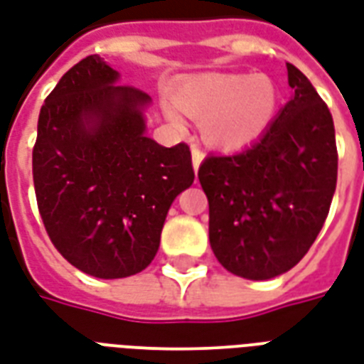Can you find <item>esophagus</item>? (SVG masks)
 Returning a JSON list of instances; mask_svg holds the SVG:
<instances>
[{"instance_id":"34e87169","label":"esophagus","mask_w":364,"mask_h":364,"mask_svg":"<svg viewBox=\"0 0 364 364\" xmlns=\"http://www.w3.org/2000/svg\"><path fill=\"white\" fill-rule=\"evenodd\" d=\"M191 154H193V168H195V171L198 169V166L203 164L204 160V150L196 142H193V146H191Z\"/></svg>"}]
</instances>
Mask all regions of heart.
<instances>
[{"label":"heart","mask_w":364,"mask_h":364,"mask_svg":"<svg viewBox=\"0 0 364 364\" xmlns=\"http://www.w3.org/2000/svg\"><path fill=\"white\" fill-rule=\"evenodd\" d=\"M179 106L206 121V139L218 146H241L264 133L276 115L278 92L268 77L204 75L185 82L177 92ZM169 117L179 109L168 106Z\"/></svg>","instance_id":"obj_1"}]
</instances>
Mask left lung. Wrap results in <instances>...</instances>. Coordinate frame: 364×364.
I'll list each match as a JSON object with an SVG mask.
<instances>
[{
  "mask_svg": "<svg viewBox=\"0 0 364 364\" xmlns=\"http://www.w3.org/2000/svg\"><path fill=\"white\" fill-rule=\"evenodd\" d=\"M287 80L291 100L255 144L210 154L198 168L210 247L225 270L247 279L276 278L305 257L338 181L332 114L291 63Z\"/></svg>",
  "mask_w": 364,
  "mask_h": 364,
  "instance_id": "obj_1",
  "label": "left lung"
}]
</instances>
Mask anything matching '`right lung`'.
I'll return each mask as SVG.
<instances>
[{"mask_svg":"<svg viewBox=\"0 0 364 364\" xmlns=\"http://www.w3.org/2000/svg\"><path fill=\"white\" fill-rule=\"evenodd\" d=\"M119 73L88 55L40 109L32 148L38 212L53 247L94 278L139 274L154 260L168 210L193 185L189 144L144 134L150 96L114 85Z\"/></svg>","mask_w":364,"mask_h":364,"instance_id":"add662e5","label":"right lung"}]
</instances>
